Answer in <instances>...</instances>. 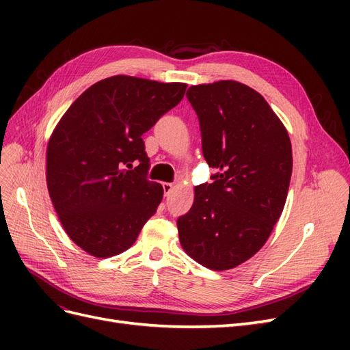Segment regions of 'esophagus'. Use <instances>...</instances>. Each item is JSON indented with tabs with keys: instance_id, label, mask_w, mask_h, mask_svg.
Returning <instances> with one entry per match:
<instances>
[{
	"instance_id": "esophagus-1",
	"label": "esophagus",
	"mask_w": 350,
	"mask_h": 350,
	"mask_svg": "<svg viewBox=\"0 0 350 350\" xmlns=\"http://www.w3.org/2000/svg\"><path fill=\"white\" fill-rule=\"evenodd\" d=\"M162 187H163V193H165V196H169V194L172 193L174 184H171V183H163V184H162Z\"/></svg>"
}]
</instances>
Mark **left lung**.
<instances>
[{"mask_svg":"<svg viewBox=\"0 0 350 350\" xmlns=\"http://www.w3.org/2000/svg\"><path fill=\"white\" fill-rule=\"evenodd\" d=\"M200 122L213 183L196 187L193 207L176 220L181 245L211 270L239 266L279 220L292 175L288 131L258 92L221 80L187 92Z\"/></svg>","mask_w":350,"mask_h":350,"instance_id":"left-lung-1","label":"left lung"}]
</instances>
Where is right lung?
Instances as JSON below:
<instances>
[{
	"label": "right lung",
	"mask_w": 350,
	"mask_h": 350,
	"mask_svg": "<svg viewBox=\"0 0 350 350\" xmlns=\"http://www.w3.org/2000/svg\"><path fill=\"white\" fill-rule=\"evenodd\" d=\"M187 84L113 76L72 102L46 150V184L68 237L94 257L129 250L163 197L149 181L142 135L183 100Z\"/></svg>",
	"instance_id": "obj_1"
}]
</instances>
